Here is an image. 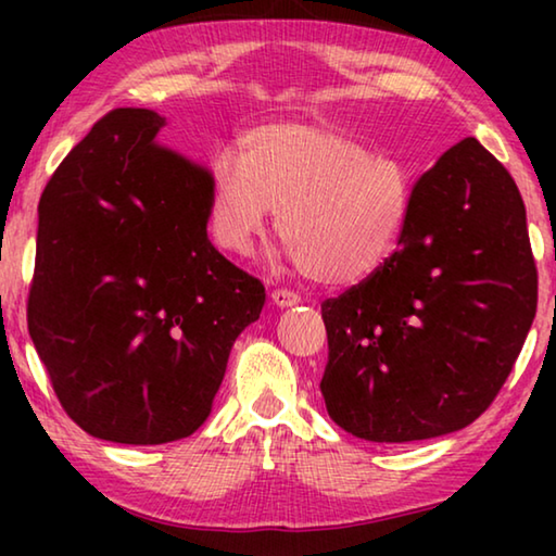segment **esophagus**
I'll use <instances>...</instances> for the list:
<instances>
[{
    "instance_id": "esophagus-1",
    "label": "esophagus",
    "mask_w": 556,
    "mask_h": 556,
    "mask_svg": "<svg viewBox=\"0 0 556 556\" xmlns=\"http://www.w3.org/2000/svg\"><path fill=\"white\" fill-rule=\"evenodd\" d=\"M271 301H275L277 306H294V304H299L301 301V294H296V291H291V289H275L271 291Z\"/></svg>"
}]
</instances>
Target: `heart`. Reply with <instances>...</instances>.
Returning a JSON list of instances; mask_svg holds the SVG:
<instances>
[{
	"mask_svg": "<svg viewBox=\"0 0 556 556\" xmlns=\"http://www.w3.org/2000/svg\"><path fill=\"white\" fill-rule=\"evenodd\" d=\"M414 178L400 159L370 154L321 122L277 119L240 139L238 159H215L208 230L248 255L277 211V232L308 279L351 287L375 275L409 218Z\"/></svg>",
	"mask_w": 556,
	"mask_h": 556,
	"instance_id": "b5f03b06",
	"label": "heart"
}]
</instances>
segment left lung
Returning <instances> with one entry per match:
<instances>
[{
  "instance_id": "8db88e82",
  "label": "left lung",
  "mask_w": 556,
  "mask_h": 556,
  "mask_svg": "<svg viewBox=\"0 0 556 556\" xmlns=\"http://www.w3.org/2000/svg\"><path fill=\"white\" fill-rule=\"evenodd\" d=\"M534 312L522 195L478 139H460L414 184L400 248L321 304L326 409L378 444L464 429L501 392Z\"/></svg>"
}]
</instances>
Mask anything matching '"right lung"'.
<instances>
[{"instance_id": "1", "label": "right lung", "mask_w": 556, "mask_h": 556, "mask_svg": "<svg viewBox=\"0 0 556 556\" xmlns=\"http://www.w3.org/2000/svg\"><path fill=\"white\" fill-rule=\"evenodd\" d=\"M164 117L117 108L46 184L26 321L65 414L115 444L208 419L265 287L208 240L211 174L154 144Z\"/></svg>"}]
</instances>
